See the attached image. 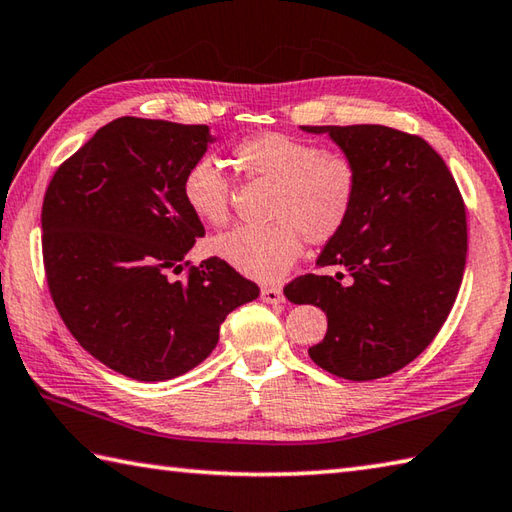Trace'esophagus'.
I'll list each match as a JSON object with an SVG mask.
<instances>
[{"instance_id":"34e87169","label":"esophagus","mask_w":512,"mask_h":512,"mask_svg":"<svg viewBox=\"0 0 512 512\" xmlns=\"http://www.w3.org/2000/svg\"><path fill=\"white\" fill-rule=\"evenodd\" d=\"M262 300L268 304H282L284 302V293L280 286H264L262 288Z\"/></svg>"}]
</instances>
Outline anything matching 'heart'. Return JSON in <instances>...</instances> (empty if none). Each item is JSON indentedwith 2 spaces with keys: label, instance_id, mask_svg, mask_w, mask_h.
Listing matches in <instances>:
<instances>
[{
  "label": "heart",
  "instance_id": "obj_1",
  "mask_svg": "<svg viewBox=\"0 0 512 512\" xmlns=\"http://www.w3.org/2000/svg\"><path fill=\"white\" fill-rule=\"evenodd\" d=\"M246 172L273 183L268 217L259 226H237L212 241L215 255L244 275L273 282L302 255L304 237L324 244L345 228L356 203V167L345 154L318 150L302 138L264 132L232 147ZM185 206L203 224L221 226L228 219L230 183L221 165L201 156L190 163L181 183Z\"/></svg>",
  "mask_w": 512,
  "mask_h": 512
}]
</instances>
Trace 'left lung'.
Listing matches in <instances>:
<instances>
[{
    "label": "left lung",
    "mask_w": 512,
    "mask_h": 512,
    "mask_svg": "<svg viewBox=\"0 0 512 512\" xmlns=\"http://www.w3.org/2000/svg\"><path fill=\"white\" fill-rule=\"evenodd\" d=\"M327 134L356 167V203L315 266L284 288L327 313L315 365L347 380L394 374L423 353L457 300L468 253L466 208L448 165L423 138L385 125L300 127Z\"/></svg>",
    "instance_id": "8db88e82"
}]
</instances>
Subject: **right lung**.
<instances>
[{"label":"right lung","mask_w":512,"mask_h":512,"mask_svg":"<svg viewBox=\"0 0 512 512\" xmlns=\"http://www.w3.org/2000/svg\"><path fill=\"white\" fill-rule=\"evenodd\" d=\"M215 141L208 125L123 116L46 188L42 255L55 309L91 356L127 378L156 383L201 365L226 315L259 297L219 257L172 277L206 235L183 201V174Z\"/></svg>","instance_id":"1"}]
</instances>
